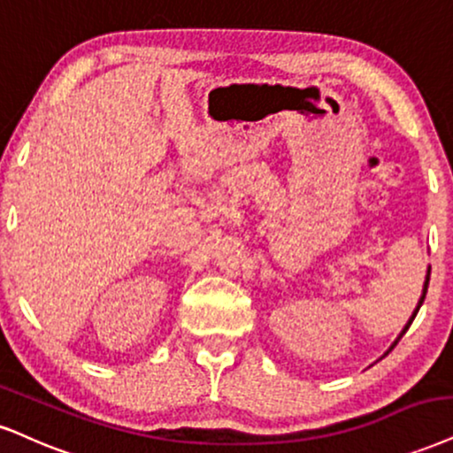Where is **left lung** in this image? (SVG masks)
<instances>
[{"label":"left lung","instance_id":"obj_1","mask_svg":"<svg viewBox=\"0 0 453 453\" xmlns=\"http://www.w3.org/2000/svg\"><path fill=\"white\" fill-rule=\"evenodd\" d=\"M428 279H431V266H428V271H426V279H424V286H422V296H420V300H418V304H416V309H414V312H411V317H410V319H407V323H405V327L403 329H401V334H399V336H397V340H395V342L393 344H390V349L387 350V353H384V355H388L390 353V350H393L395 349V346H397V342H399V340H401V336H403V334L407 332V327H410L411 326V321H414L416 319V315H418V311H420V306H422V303H424V298H426V289H428ZM382 355V357H384Z\"/></svg>","mask_w":453,"mask_h":453}]
</instances>
